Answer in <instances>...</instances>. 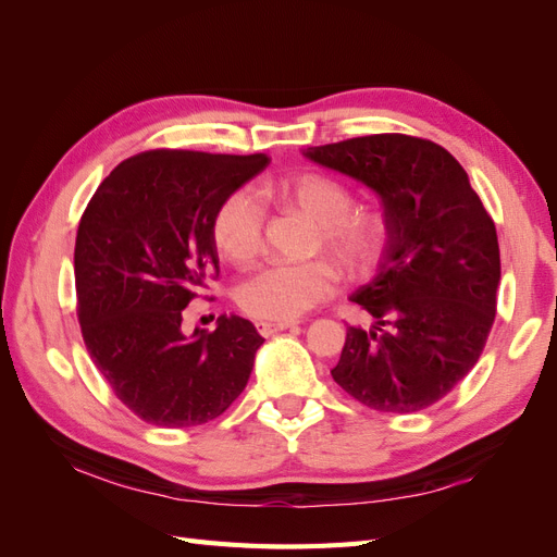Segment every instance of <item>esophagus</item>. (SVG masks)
Listing matches in <instances>:
<instances>
[{"label": "esophagus", "instance_id": "34e87169", "mask_svg": "<svg viewBox=\"0 0 557 557\" xmlns=\"http://www.w3.org/2000/svg\"><path fill=\"white\" fill-rule=\"evenodd\" d=\"M295 325H297V320H278V323H269V320H260V323H258V332H260L262 336H272V334H276V332H283V330L295 327Z\"/></svg>", "mask_w": 557, "mask_h": 557}]
</instances>
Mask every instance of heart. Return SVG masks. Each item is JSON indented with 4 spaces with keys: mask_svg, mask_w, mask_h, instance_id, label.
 <instances>
[{
    "mask_svg": "<svg viewBox=\"0 0 557 557\" xmlns=\"http://www.w3.org/2000/svg\"><path fill=\"white\" fill-rule=\"evenodd\" d=\"M264 190L315 223L313 250L327 252L344 276L360 278L376 267L385 244L383 225L374 215L352 211L356 197L342 181L307 172L269 183ZM211 234L227 260L252 262L264 239L260 201L246 188L232 190L213 213ZM336 267L325 258L269 264L239 285V307L262 320H295L334 293Z\"/></svg>",
    "mask_w": 557,
    "mask_h": 557,
    "instance_id": "1",
    "label": "heart"
}]
</instances>
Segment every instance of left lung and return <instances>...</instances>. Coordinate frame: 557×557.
<instances>
[{"mask_svg": "<svg viewBox=\"0 0 557 557\" xmlns=\"http://www.w3.org/2000/svg\"><path fill=\"white\" fill-rule=\"evenodd\" d=\"M307 158L369 185L385 207L381 272L350 299L372 330L346 327L332 379L367 409L413 413L458 385L497 313L499 244L467 172L446 148L409 134H367Z\"/></svg>", "mask_w": 557, "mask_h": 557, "instance_id": "left-lung-1", "label": "left lung"}]
</instances>
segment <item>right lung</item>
<instances>
[{"label": "right lung", "mask_w": 557, "mask_h": 557, "mask_svg": "<svg viewBox=\"0 0 557 557\" xmlns=\"http://www.w3.org/2000/svg\"><path fill=\"white\" fill-rule=\"evenodd\" d=\"M269 164L256 156L156 148L123 160L81 215L74 248L76 315L113 395L158 428L223 416L262 346L256 325L221 315L183 332V309L218 278V205Z\"/></svg>", "instance_id": "add662e5"}]
</instances>
